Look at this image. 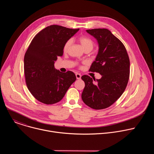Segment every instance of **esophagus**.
Returning <instances> with one entry per match:
<instances>
[{"mask_svg": "<svg viewBox=\"0 0 154 154\" xmlns=\"http://www.w3.org/2000/svg\"><path fill=\"white\" fill-rule=\"evenodd\" d=\"M75 76H76V78H77V79H81V77H82L81 74H79V73H77V74H75Z\"/></svg>", "mask_w": 154, "mask_h": 154, "instance_id": "34e87169", "label": "esophagus"}]
</instances>
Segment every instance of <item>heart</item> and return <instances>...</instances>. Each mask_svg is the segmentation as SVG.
I'll use <instances>...</instances> for the list:
<instances>
[{
  "label": "heart",
  "instance_id": "b5f03b06",
  "mask_svg": "<svg viewBox=\"0 0 154 154\" xmlns=\"http://www.w3.org/2000/svg\"><path fill=\"white\" fill-rule=\"evenodd\" d=\"M78 39L80 43V45H82V48L85 51H91L93 49L94 42L91 38L85 36H81ZM71 43H72L71 39H69L65 42L63 47V49L64 51H67L68 50V49L69 48L71 45Z\"/></svg>",
  "mask_w": 154,
  "mask_h": 154
}]
</instances>
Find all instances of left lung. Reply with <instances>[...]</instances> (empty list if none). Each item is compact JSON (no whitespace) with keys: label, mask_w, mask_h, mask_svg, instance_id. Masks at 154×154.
Masks as SVG:
<instances>
[{"label":"left lung","mask_w":154,"mask_h":154,"mask_svg":"<svg viewBox=\"0 0 154 154\" xmlns=\"http://www.w3.org/2000/svg\"><path fill=\"white\" fill-rule=\"evenodd\" d=\"M86 31L99 45L98 54L89 71L99 73L102 77L96 80L88 75L82 76L85 84L82 99L91 108L104 109L113 104L125 90L130 75L129 57L122 42L109 30Z\"/></svg>","instance_id":"obj_1"}]
</instances>
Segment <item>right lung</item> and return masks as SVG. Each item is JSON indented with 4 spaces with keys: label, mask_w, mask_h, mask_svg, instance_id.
Masks as SVG:
<instances>
[{
    "label": "right lung",
    "mask_w": 154,
    "mask_h": 154,
    "mask_svg": "<svg viewBox=\"0 0 154 154\" xmlns=\"http://www.w3.org/2000/svg\"><path fill=\"white\" fill-rule=\"evenodd\" d=\"M79 30L52 25L32 39L24 56V74L29 90L38 101L48 105L60 102L76 80L73 72H61L54 63L63 55L65 42Z\"/></svg>",
    "instance_id": "add662e5"
}]
</instances>
